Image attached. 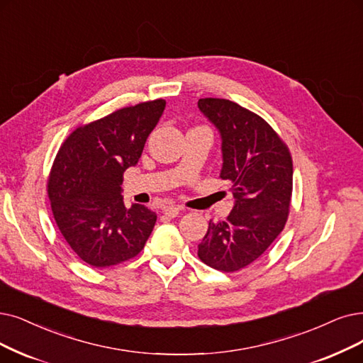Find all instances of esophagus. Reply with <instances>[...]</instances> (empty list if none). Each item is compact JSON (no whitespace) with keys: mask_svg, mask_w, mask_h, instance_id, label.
<instances>
[{"mask_svg":"<svg viewBox=\"0 0 363 363\" xmlns=\"http://www.w3.org/2000/svg\"><path fill=\"white\" fill-rule=\"evenodd\" d=\"M161 208L169 217H176L180 213V207H177V206H162Z\"/></svg>","mask_w":363,"mask_h":363,"instance_id":"34e87169","label":"esophagus"}]
</instances>
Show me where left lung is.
<instances>
[{
	"instance_id": "left-lung-1",
	"label": "left lung",
	"mask_w": 363,
	"mask_h": 363,
	"mask_svg": "<svg viewBox=\"0 0 363 363\" xmlns=\"http://www.w3.org/2000/svg\"><path fill=\"white\" fill-rule=\"evenodd\" d=\"M198 107L220 131V179L232 183L235 198L226 220H210L198 256L217 271L235 272L255 262L284 229L294 189L292 155L267 121L234 101L201 98Z\"/></svg>"
}]
</instances>
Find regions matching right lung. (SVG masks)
<instances>
[{"label":"right lung","instance_id":"add662e5","mask_svg":"<svg viewBox=\"0 0 363 363\" xmlns=\"http://www.w3.org/2000/svg\"><path fill=\"white\" fill-rule=\"evenodd\" d=\"M165 108L162 98L116 110L72 131L57 150L48 195L57 229L83 262L107 268L135 257L156 223V213L121 195L126 168Z\"/></svg>","mask_w":363,"mask_h":363}]
</instances>
